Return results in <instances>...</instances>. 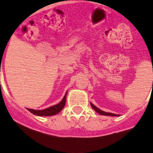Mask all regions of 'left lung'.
I'll return each mask as SVG.
<instances>
[{
    "instance_id": "8db88e82",
    "label": "left lung",
    "mask_w": 153,
    "mask_h": 153,
    "mask_svg": "<svg viewBox=\"0 0 153 153\" xmlns=\"http://www.w3.org/2000/svg\"><path fill=\"white\" fill-rule=\"evenodd\" d=\"M91 107H92V108H93V109H94L96 112H97V113H98V114H101V115H104V116H113V117L119 116V115H117V114H112V113H106V112L102 111V110H101L100 109H98V107H96L94 105L92 104L91 102Z\"/></svg>"
}]
</instances>
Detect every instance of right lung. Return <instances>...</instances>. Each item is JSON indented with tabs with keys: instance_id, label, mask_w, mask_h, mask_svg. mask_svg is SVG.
<instances>
[{
	"instance_id": "add662e5",
	"label": "right lung",
	"mask_w": 153,
	"mask_h": 153,
	"mask_svg": "<svg viewBox=\"0 0 153 153\" xmlns=\"http://www.w3.org/2000/svg\"><path fill=\"white\" fill-rule=\"evenodd\" d=\"M66 98H67V93L59 104L52 105V106L47 108L45 109H42V110H36V109H27V110L37 116H53V115H55L58 113H59L63 109V107L66 104Z\"/></svg>"
}]
</instances>
